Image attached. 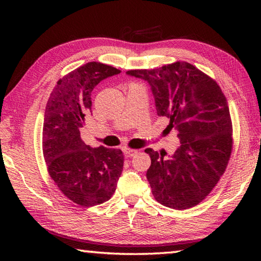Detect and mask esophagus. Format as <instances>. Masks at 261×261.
Returning a JSON list of instances; mask_svg holds the SVG:
<instances>
[{
	"label": "esophagus",
	"mask_w": 261,
	"mask_h": 261,
	"mask_svg": "<svg viewBox=\"0 0 261 261\" xmlns=\"http://www.w3.org/2000/svg\"><path fill=\"white\" fill-rule=\"evenodd\" d=\"M123 152H124V156H125V157H134L135 154H136L138 151H137V150H135V149L125 148L124 150H123Z\"/></svg>",
	"instance_id": "esophagus-1"
}]
</instances>
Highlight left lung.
I'll list each match as a JSON object with an SVG mask.
<instances>
[{"label": "left lung", "mask_w": 261, "mask_h": 261, "mask_svg": "<svg viewBox=\"0 0 261 261\" xmlns=\"http://www.w3.org/2000/svg\"><path fill=\"white\" fill-rule=\"evenodd\" d=\"M126 74L148 82L157 114L178 131L180 145L168 158L145 150L151 158L147 179L153 197L175 210L195 206L218 184L231 156L232 122L222 90L186 62Z\"/></svg>", "instance_id": "obj_1"}]
</instances>
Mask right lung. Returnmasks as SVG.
I'll list each match as a JSON object with an SVG mask.
<instances>
[{
    "instance_id": "add662e5",
    "label": "right lung",
    "mask_w": 261,
    "mask_h": 261,
    "mask_svg": "<svg viewBox=\"0 0 261 261\" xmlns=\"http://www.w3.org/2000/svg\"><path fill=\"white\" fill-rule=\"evenodd\" d=\"M120 73L112 66L87 63L57 82L46 105L42 151L48 173L60 192L81 206L109 201L123 169L120 149L92 148L81 138L94 87Z\"/></svg>"
}]
</instances>
